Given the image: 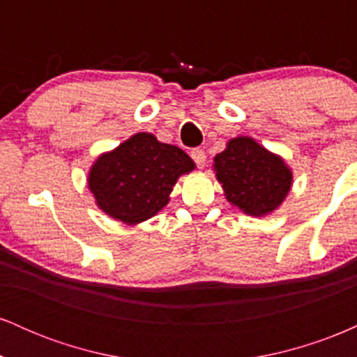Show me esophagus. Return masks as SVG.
<instances>
[{"mask_svg":"<svg viewBox=\"0 0 357 357\" xmlns=\"http://www.w3.org/2000/svg\"><path fill=\"white\" fill-rule=\"evenodd\" d=\"M191 158L198 167H204V165H206V153L203 149H192Z\"/></svg>","mask_w":357,"mask_h":357,"instance_id":"obj_1","label":"esophagus"}]
</instances>
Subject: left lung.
Masks as SVG:
<instances>
[{
  "label": "left lung",
  "mask_w": 357,
  "mask_h": 357,
  "mask_svg": "<svg viewBox=\"0 0 357 357\" xmlns=\"http://www.w3.org/2000/svg\"><path fill=\"white\" fill-rule=\"evenodd\" d=\"M213 169L230 204L250 216H267L292 188V169L253 137L238 136L213 159Z\"/></svg>",
  "instance_id": "left-lung-1"
}]
</instances>
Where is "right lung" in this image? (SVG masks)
<instances>
[{"label": "right lung", "instance_id": "1", "mask_svg": "<svg viewBox=\"0 0 357 357\" xmlns=\"http://www.w3.org/2000/svg\"><path fill=\"white\" fill-rule=\"evenodd\" d=\"M195 167V161L178 146L159 142L154 134L137 132L96 159L87 184L105 215L139 225L169 203L179 176Z\"/></svg>", "mask_w": 357, "mask_h": 357}]
</instances>
